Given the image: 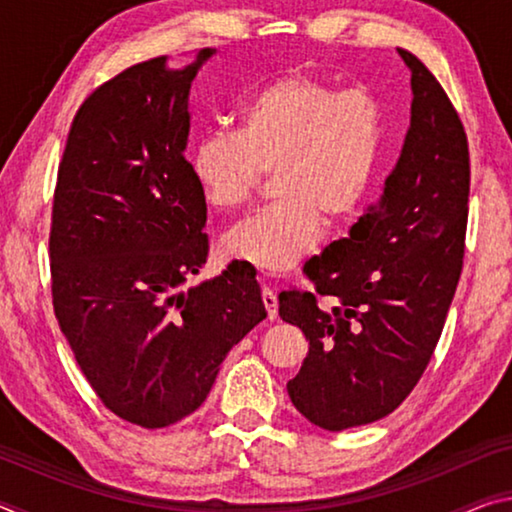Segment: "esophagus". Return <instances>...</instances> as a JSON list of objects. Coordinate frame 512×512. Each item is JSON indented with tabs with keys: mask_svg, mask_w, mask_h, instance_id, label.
<instances>
[{
	"mask_svg": "<svg viewBox=\"0 0 512 512\" xmlns=\"http://www.w3.org/2000/svg\"><path fill=\"white\" fill-rule=\"evenodd\" d=\"M262 300H264L268 320H275L277 318V296L271 287H266V284L262 287Z\"/></svg>",
	"mask_w": 512,
	"mask_h": 512,
	"instance_id": "obj_1",
	"label": "esophagus"
}]
</instances>
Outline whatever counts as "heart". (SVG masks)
<instances>
[{
    "label": "heart",
    "mask_w": 512,
    "mask_h": 512,
    "mask_svg": "<svg viewBox=\"0 0 512 512\" xmlns=\"http://www.w3.org/2000/svg\"><path fill=\"white\" fill-rule=\"evenodd\" d=\"M384 144V110L370 90L289 72L244 101L237 133L196 137L187 167L203 201L223 214L244 210L273 173L277 201L232 228L221 253L284 273L318 244L325 219L341 225L363 210Z\"/></svg>",
    "instance_id": "b5f03b06"
}]
</instances>
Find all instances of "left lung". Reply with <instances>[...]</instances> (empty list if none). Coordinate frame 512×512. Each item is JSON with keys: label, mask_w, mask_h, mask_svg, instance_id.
<instances>
[{"label": "left lung", "mask_w": 512, "mask_h": 512, "mask_svg": "<svg viewBox=\"0 0 512 512\" xmlns=\"http://www.w3.org/2000/svg\"><path fill=\"white\" fill-rule=\"evenodd\" d=\"M411 69V126L379 203L311 259V291H282L280 318L309 352L289 397L327 431L370 424L400 406L431 359L465 253L470 151L458 112L427 67ZM318 295L337 300L325 310Z\"/></svg>", "instance_id": "1"}]
</instances>
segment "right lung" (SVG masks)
Instances as JSON below:
<instances>
[{
    "label": "right lung",
    "instance_id": "add662e5",
    "mask_svg": "<svg viewBox=\"0 0 512 512\" xmlns=\"http://www.w3.org/2000/svg\"><path fill=\"white\" fill-rule=\"evenodd\" d=\"M214 49L158 56L94 90L67 135L51 212V296L94 393L160 429L205 402L225 354L266 318L259 284L207 259V205L185 160L189 88Z\"/></svg>",
    "mask_w": 512,
    "mask_h": 512
}]
</instances>
